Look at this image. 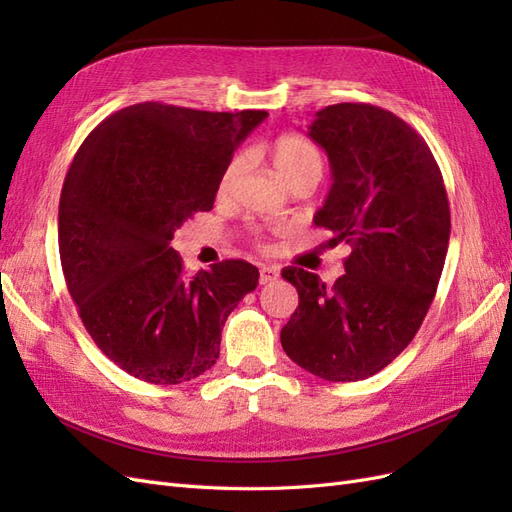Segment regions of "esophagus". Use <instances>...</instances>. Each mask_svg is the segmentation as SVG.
<instances>
[{"label":"esophagus","instance_id":"1","mask_svg":"<svg viewBox=\"0 0 512 512\" xmlns=\"http://www.w3.org/2000/svg\"><path fill=\"white\" fill-rule=\"evenodd\" d=\"M280 277V269L273 265H262L260 267V284H271Z\"/></svg>","mask_w":512,"mask_h":512}]
</instances>
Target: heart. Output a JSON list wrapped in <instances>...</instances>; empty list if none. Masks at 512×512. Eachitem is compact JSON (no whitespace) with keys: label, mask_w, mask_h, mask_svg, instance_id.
I'll return each instance as SVG.
<instances>
[{"label":"heart","mask_w":512,"mask_h":512,"mask_svg":"<svg viewBox=\"0 0 512 512\" xmlns=\"http://www.w3.org/2000/svg\"><path fill=\"white\" fill-rule=\"evenodd\" d=\"M269 158L271 166L286 185L292 181L303 179V177H316L320 179L322 175V156L314 143H309L307 138L297 136V134H284L277 136L275 141L269 145ZM247 162L245 156H235L232 158L224 173L220 177V194L228 196L235 188L239 177L243 175Z\"/></svg>","instance_id":"obj_1"}]
</instances>
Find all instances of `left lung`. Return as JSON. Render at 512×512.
Listing matches in <instances>:
<instances>
[{
  "label": "left lung",
  "instance_id": "obj_1",
  "mask_svg": "<svg viewBox=\"0 0 512 512\" xmlns=\"http://www.w3.org/2000/svg\"><path fill=\"white\" fill-rule=\"evenodd\" d=\"M307 134L327 151L333 179L314 224L352 252L331 288L301 267L282 269L299 292L282 348L322 380H365L412 342L436 297L448 196L427 143L380 106H327Z\"/></svg>",
  "mask_w": 512,
  "mask_h": 512
}]
</instances>
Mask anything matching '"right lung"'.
Masks as SVG:
<instances>
[{"label": "right lung", "mask_w": 512, "mask_h": 512, "mask_svg": "<svg viewBox=\"0 0 512 512\" xmlns=\"http://www.w3.org/2000/svg\"><path fill=\"white\" fill-rule=\"evenodd\" d=\"M267 115L143 102L106 117L76 151L59 198L61 269L87 333L130 376L205 374L226 318L258 286L245 260L185 275L170 241L213 209L232 153Z\"/></svg>", "instance_id": "obj_1"}]
</instances>
